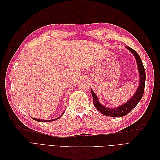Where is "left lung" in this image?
Segmentation results:
<instances>
[{
  "mask_svg": "<svg viewBox=\"0 0 160 160\" xmlns=\"http://www.w3.org/2000/svg\"><path fill=\"white\" fill-rule=\"evenodd\" d=\"M125 47H126L129 51H131V52L135 56V59H136L138 63V67L139 72V85L138 90L135 91V93L133 95L132 98H131L128 102L119 106L118 108H108V107H104L103 105H101L99 103L98 98L95 94L93 90L91 89L94 106L101 113L105 115L109 116V117L120 118L128 114L131 111H132L134 108H135V106L138 105V103L139 102V101L142 99L143 95L145 82H146V71H145L143 62L142 61L141 58H140L136 51L128 46H126Z\"/></svg>",
  "mask_w": 160,
  "mask_h": 160,
  "instance_id": "8db88e82",
  "label": "left lung"
}]
</instances>
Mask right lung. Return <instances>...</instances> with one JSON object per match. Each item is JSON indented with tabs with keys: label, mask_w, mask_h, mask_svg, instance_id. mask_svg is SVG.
<instances>
[{
	"label": "right lung",
	"mask_w": 160,
	"mask_h": 160,
	"mask_svg": "<svg viewBox=\"0 0 160 160\" xmlns=\"http://www.w3.org/2000/svg\"><path fill=\"white\" fill-rule=\"evenodd\" d=\"M62 115H62H61V116H59V118H56V119H52V120H45V119H36V118H32L34 120H35V121H37V122H52V121H55V120H56V119H59L61 116Z\"/></svg>",
	"instance_id": "right-lung-1"
}]
</instances>
